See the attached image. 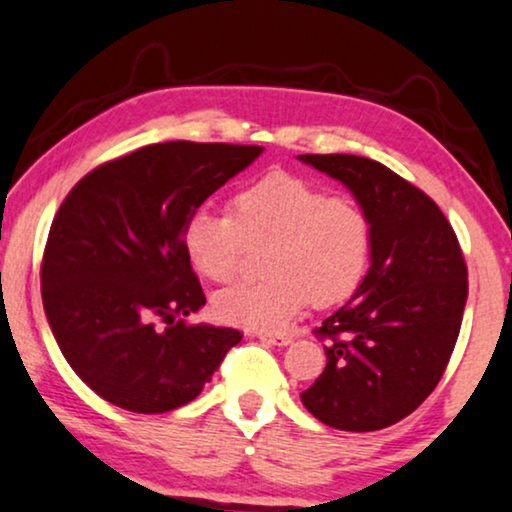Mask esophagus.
<instances>
[{"mask_svg":"<svg viewBox=\"0 0 512 512\" xmlns=\"http://www.w3.org/2000/svg\"><path fill=\"white\" fill-rule=\"evenodd\" d=\"M260 340L267 342V345H274V347H286V345H290V342H293L290 335H278V333H262Z\"/></svg>","mask_w":512,"mask_h":512,"instance_id":"1","label":"esophagus"}]
</instances>
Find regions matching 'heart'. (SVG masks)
<instances>
[{
	"mask_svg": "<svg viewBox=\"0 0 512 512\" xmlns=\"http://www.w3.org/2000/svg\"><path fill=\"white\" fill-rule=\"evenodd\" d=\"M262 283H236L215 297V314L257 333L283 331L309 302L338 304L364 281L373 226L357 200L326 196L312 181L269 172L231 198V217L193 210L181 229L186 260L208 281L241 267L245 245H267Z\"/></svg>",
	"mask_w": 512,
	"mask_h": 512,
	"instance_id": "1",
	"label": "heart"
}]
</instances>
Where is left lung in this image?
Returning a JSON list of instances; mask_svg holds the SVG:
<instances>
[{
	"label": "left lung",
	"mask_w": 512,
	"mask_h": 512,
	"mask_svg": "<svg viewBox=\"0 0 512 512\" xmlns=\"http://www.w3.org/2000/svg\"><path fill=\"white\" fill-rule=\"evenodd\" d=\"M349 189L373 226L371 267L352 300L316 333L326 368L302 392L323 425L373 432L428 399L461 331L468 269L435 200L361 155H297Z\"/></svg>",
	"instance_id": "8db88e82"
}]
</instances>
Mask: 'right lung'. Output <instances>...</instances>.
Masks as SVG:
<instances>
[{"mask_svg":"<svg viewBox=\"0 0 512 512\" xmlns=\"http://www.w3.org/2000/svg\"><path fill=\"white\" fill-rule=\"evenodd\" d=\"M262 151L144 146L96 167L63 200L44 248L42 302L63 357L99 397L134 413L179 409L241 342L234 328L184 323L205 295L181 229Z\"/></svg>","mask_w":512,"mask_h":512,"instance_id":"right-lung-1","label":"right lung"}]
</instances>
